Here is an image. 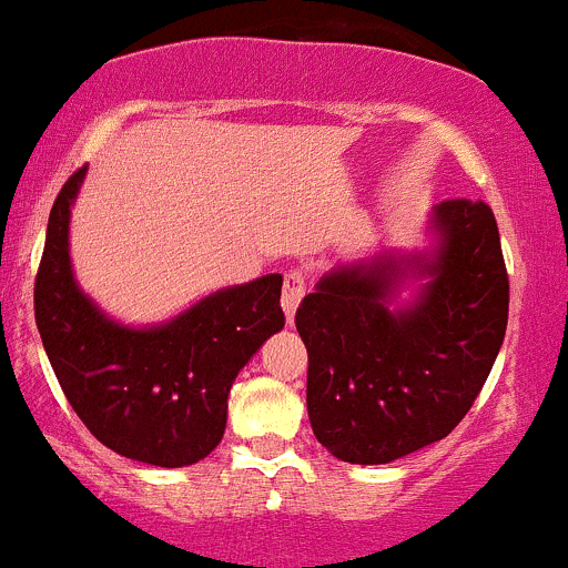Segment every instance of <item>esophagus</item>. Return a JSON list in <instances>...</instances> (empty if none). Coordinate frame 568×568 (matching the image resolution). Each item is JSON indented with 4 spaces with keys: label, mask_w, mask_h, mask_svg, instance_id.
<instances>
[{
    "label": "esophagus",
    "mask_w": 568,
    "mask_h": 568,
    "mask_svg": "<svg viewBox=\"0 0 568 568\" xmlns=\"http://www.w3.org/2000/svg\"><path fill=\"white\" fill-rule=\"evenodd\" d=\"M306 286H308V276L303 267H292V271L284 273L282 303H284V312H286V317H290V323H292V314H295L297 303H301V297L306 295Z\"/></svg>",
    "instance_id": "34e87169"
}]
</instances>
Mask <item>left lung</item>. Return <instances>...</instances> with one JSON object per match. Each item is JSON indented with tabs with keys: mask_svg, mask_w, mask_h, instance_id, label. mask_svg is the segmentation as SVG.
Masks as SVG:
<instances>
[{
	"mask_svg": "<svg viewBox=\"0 0 568 568\" xmlns=\"http://www.w3.org/2000/svg\"><path fill=\"white\" fill-rule=\"evenodd\" d=\"M435 226L432 260H405L432 278L413 306L390 308L396 260L327 273L297 306L308 420L336 459L385 465L443 440L493 372L508 323L498 221L481 199H446Z\"/></svg>",
	"mask_w": 568,
	"mask_h": 568,
	"instance_id": "1",
	"label": "left lung"
}]
</instances>
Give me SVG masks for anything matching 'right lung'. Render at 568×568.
<instances>
[{
	"mask_svg": "<svg viewBox=\"0 0 568 568\" xmlns=\"http://www.w3.org/2000/svg\"><path fill=\"white\" fill-rule=\"evenodd\" d=\"M87 166L62 185L34 276V323L70 407L87 429L128 459L183 467L224 437L237 372L284 327L282 276L230 286L166 325L111 323L75 286L68 221Z\"/></svg>",
	"mask_w": 568,
	"mask_h": 568,
	"instance_id": "obj_1",
	"label": "right lung"
}]
</instances>
